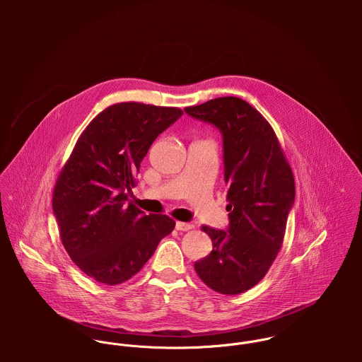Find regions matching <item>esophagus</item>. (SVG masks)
Masks as SVG:
<instances>
[{
  "mask_svg": "<svg viewBox=\"0 0 362 362\" xmlns=\"http://www.w3.org/2000/svg\"><path fill=\"white\" fill-rule=\"evenodd\" d=\"M191 228H192V226L189 223H184V221H177L175 223V230H178V231H188Z\"/></svg>",
  "mask_w": 362,
  "mask_h": 362,
  "instance_id": "esophagus-1",
  "label": "esophagus"
}]
</instances>
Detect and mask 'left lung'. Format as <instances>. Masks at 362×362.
Here are the masks:
<instances>
[{
	"label": "left lung",
	"instance_id": "obj_1",
	"mask_svg": "<svg viewBox=\"0 0 362 362\" xmlns=\"http://www.w3.org/2000/svg\"><path fill=\"white\" fill-rule=\"evenodd\" d=\"M184 111L217 128L223 138L228 226L204 231L213 243L195 270L211 290L240 294L263 279L281 248L296 201L293 171L274 131L238 98H218Z\"/></svg>",
	"mask_w": 362,
	"mask_h": 362
}]
</instances>
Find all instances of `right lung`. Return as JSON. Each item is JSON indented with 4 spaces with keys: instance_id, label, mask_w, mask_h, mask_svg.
<instances>
[{
    "instance_id": "1",
    "label": "right lung",
    "mask_w": 362,
    "mask_h": 362,
    "mask_svg": "<svg viewBox=\"0 0 362 362\" xmlns=\"http://www.w3.org/2000/svg\"><path fill=\"white\" fill-rule=\"evenodd\" d=\"M181 115L174 107L110 105L88 125L62 168L52 211L64 248L93 280L127 281L174 230L173 218L146 216L128 197L156 138Z\"/></svg>"
}]
</instances>
